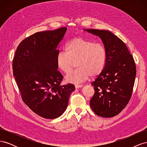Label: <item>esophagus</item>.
I'll return each instance as SVG.
<instances>
[{
  "label": "esophagus",
  "instance_id": "obj_1",
  "mask_svg": "<svg viewBox=\"0 0 147 147\" xmlns=\"http://www.w3.org/2000/svg\"><path fill=\"white\" fill-rule=\"evenodd\" d=\"M83 86L82 84H76V85H75V88L76 89H78L80 88H82Z\"/></svg>",
  "mask_w": 147,
  "mask_h": 147
}]
</instances>
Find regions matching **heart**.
<instances>
[{
    "mask_svg": "<svg viewBox=\"0 0 147 147\" xmlns=\"http://www.w3.org/2000/svg\"><path fill=\"white\" fill-rule=\"evenodd\" d=\"M65 52L59 51L56 57V64L59 70L68 74L77 63L78 69L69 74L65 81L78 84L90 78H96L104 70L107 52L101 43L93 42L81 37L74 38L65 46Z\"/></svg>",
    "mask_w": 147,
    "mask_h": 147,
    "instance_id": "1",
    "label": "heart"
}]
</instances>
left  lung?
I'll return each instance as SVG.
<instances>
[{"label":"left lung","mask_w":147,"mask_h":147,"mask_svg":"<svg viewBox=\"0 0 147 147\" xmlns=\"http://www.w3.org/2000/svg\"><path fill=\"white\" fill-rule=\"evenodd\" d=\"M84 30L99 36L107 52L104 70L91 83L95 92L90 100L91 108L99 117H113L124 109L131 97L136 75L134 58L125 43L110 31Z\"/></svg>","instance_id":"8db88e82"}]
</instances>
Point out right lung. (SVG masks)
<instances>
[{
	"label": "right lung",
	"instance_id": "right-lung-1",
	"mask_svg": "<svg viewBox=\"0 0 147 147\" xmlns=\"http://www.w3.org/2000/svg\"><path fill=\"white\" fill-rule=\"evenodd\" d=\"M65 27L39 32L18 47L13 60V72L23 102L34 113L46 119L61 116L67 107L72 84L61 85L63 76L57 70V47Z\"/></svg>",
	"mask_w": 147,
	"mask_h": 147
}]
</instances>
